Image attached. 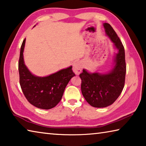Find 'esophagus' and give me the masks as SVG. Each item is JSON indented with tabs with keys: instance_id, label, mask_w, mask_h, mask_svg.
<instances>
[{
	"instance_id": "34e87169",
	"label": "esophagus",
	"mask_w": 146,
	"mask_h": 146,
	"mask_svg": "<svg viewBox=\"0 0 146 146\" xmlns=\"http://www.w3.org/2000/svg\"><path fill=\"white\" fill-rule=\"evenodd\" d=\"M82 68V65L80 62H76L74 63L73 66V71L75 73V75H78L81 73Z\"/></svg>"
}]
</instances>
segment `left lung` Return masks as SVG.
<instances>
[{"instance_id": "8db88e82", "label": "left lung", "mask_w": 146, "mask_h": 146, "mask_svg": "<svg viewBox=\"0 0 146 146\" xmlns=\"http://www.w3.org/2000/svg\"><path fill=\"white\" fill-rule=\"evenodd\" d=\"M105 33L118 52L115 54L113 66L106 73H89L84 69L80 74L81 91L87 102L92 107H107L120 96L124 88L126 66L124 46L109 23H104Z\"/></svg>"}]
</instances>
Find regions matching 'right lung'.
<instances>
[{"instance_id": "add662e5", "label": "right lung", "mask_w": 146, "mask_h": 146, "mask_svg": "<svg viewBox=\"0 0 146 146\" xmlns=\"http://www.w3.org/2000/svg\"><path fill=\"white\" fill-rule=\"evenodd\" d=\"M25 39L21 46L18 62L21 88L31 104L41 109H50L61 100L66 86L75 75L71 66L46 76L33 75L25 66L23 59Z\"/></svg>"}]
</instances>
